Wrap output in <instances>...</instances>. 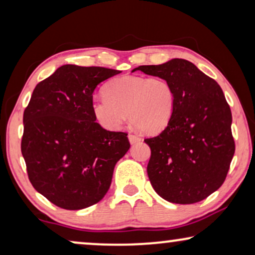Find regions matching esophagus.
<instances>
[{"label":"esophagus","instance_id":"esophagus-1","mask_svg":"<svg viewBox=\"0 0 255 255\" xmlns=\"http://www.w3.org/2000/svg\"><path fill=\"white\" fill-rule=\"evenodd\" d=\"M128 140H130L131 144H135V142H139L141 140V138L139 137L137 134H133V133H130L128 134Z\"/></svg>","mask_w":255,"mask_h":255}]
</instances>
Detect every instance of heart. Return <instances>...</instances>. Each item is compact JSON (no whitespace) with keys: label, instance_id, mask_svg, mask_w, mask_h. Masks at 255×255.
Instances as JSON below:
<instances>
[{"label":"heart","instance_id":"1","mask_svg":"<svg viewBox=\"0 0 255 255\" xmlns=\"http://www.w3.org/2000/svg\"><path fill=\"white\" fill-rule=\"evenodd\" d=\"M104 97L93 102V114L107 130H118L128 114L135 128L148 134L165 130L176 106L173 86L166 79L125 75L111 79L103 88Z\"/></svg>","mask_w":255,"mask_h":255}]
</instances>
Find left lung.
<instances>
[{"label":"left lung","mask_w":255,"mask_h":255,"mask_svg":"<svg viewBox=\"0 0 255 255\" xmlns=\"http://www.w3.org/2000/svg\"><path fill=\"white\" fill-rule=\"evenodd\" d=\"M134 71L166 79L176 97L168 127L145 139L151 148L147 174L153 189L172 203L204 200L224 183L236 149L224 93L214 79L184 59Z\"/></svg>","instance_id":"obj_1"}]
</instances>
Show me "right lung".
<instances>
[{
	"instance_id": "right-lung-1",
	"label": "right lung",
	"mask_w": 255,
	"mask_h": 255,
	"mask_svg": "<svg viewBox=\"0 0 255 255\" xmlns=\"http://www.w3.org/2000/svg\"><path fill=\"white\" fill-rule=\"evenodd\" d=\"M121 71L64 65L34 88L20 142L38 193L66 210L96 204L109 190L116 162L130 148L127 132L103 128L93 114L99 83Z\"/></svg>"
}]
</instances>
